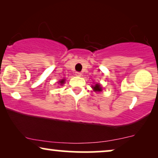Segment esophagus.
<instances>
[{
  "mask_svg": "<svg viewBox=\"0 0 158 158\" xmlns=\"http://www.w3.org/2000/svg\"><path fill=\"white\" fill-rule=\"evenodd\" d=\"M75 74H76V76H78V77H80V76L81 75V72H78V71H77V72L75 73Z\"/></svg>",
  "mask_w": 158,
  "mask_h": 158,
  "instance_id": "34e87169",
  "label": "esophagus"
}]
</instances>
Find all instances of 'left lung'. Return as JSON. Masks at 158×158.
I'll use <instances>...</instances> for the list:
<instances>
[{
    "mask_svg": "<svg viewBox=\"0 0 158 158\" xmlns=\"http://www.w3.org/2000/svg\"><path fill=\"white\" fill-rule=\"evenodd\" d=\"M92 88H93V89L95 92H100V91H102V87H101L100 85H99V84H98V85H95V86L92 87Z\"/></svg>",
    "mask_w": 158,
    "mask_h": 158,
    "instance_id": "8db88e82",
    "label": "left lung"
}]
</instances>
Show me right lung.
I'll return each instance as SVG.
<instances>
[{"mask_svg":"<svg viewBox=\"0 0 158 158\" xmlns=\"http://www.w3.org/2000/svg\"><path fill=\"white\" fill-rule=\"evenodd\" d=\"M64 81H65V79H62V80H60L59 82L60 83V85H63V84L64 83Z\"/></svg>","mask_w":158,"mask_h":158,"instance_id":"1","label":"right lung"}]
</instances>
